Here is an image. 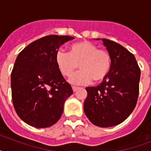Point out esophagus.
Wrapping results in <instances>:
<instances>
[{"instance_id":"obj_1","label":"esophagus","mask_w":151,"mask_h":151,"mask_svg":"<svg viewBox=\"0 0 151 151\" xmlns=\"http://www.w3.org/2000/svg\"><path fill=\"white\" fill-rule=\"evenodd\" d=\"M72 88H73V92H76V91H77V90H78V88H78V87H75V86H73V87H72Z\"/></svg>"}]
</instances>
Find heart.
<instances>
[{
  "label": "heart",
  "mask_w": 151,
  "mask_h": 151,
  "mask_svg": "<svg viewBox=\"0 0 151 151\" xmlns=\"http://www.w3.org/2000/svg\"><path fill=\"white\" fill-rule=\"evenodd\" d=\"M55 62L59 71L65 77H70L73 71L81 68L70 78L73 85H86L92 79L95 82L103 81L110 70L111 59L109 52L91 41H81L71 45L70 52H57Z\"/></svg>",
  "instance_id": "heart-1"
}]
</instances>
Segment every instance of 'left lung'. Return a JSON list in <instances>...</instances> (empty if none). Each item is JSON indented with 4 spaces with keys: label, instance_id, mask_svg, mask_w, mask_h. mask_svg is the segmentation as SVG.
I'll use <instances>...</instances> for the list:
<instances>
[{
    "label": "left lung",
    "instance_id": "1",
    "mask_svg": "<svg viewBox=\"0 0 151 151\" xmlns=\"http://www.w3.org/2000/svg\"><path fill=\"white\" fill-rule=\"evenodd\" d=\"M102 41L111 59L110 70L101 84L86 88L84 111L92 124L107 128L123 122L133 111L140 69L133 54L123 46L108 39Z\"/></svg>",
    "mask_w": 151,
    "mask_h": 151
}]
</instances>
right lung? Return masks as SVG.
<instances>
[{"instance_id":"1","label":"right lung","mask_w":151,"mask_h":151,"mask_svg":"<svg viewBox=\"0 0 151 151\" xmlns=\"http://www.w3.org/2000/svg\"><path fill=\"white\" fill-rule=\"evenodd\" d=\"M70 36L48 35L32 42L18 55L11 74L12 98L18 116L29 125L47 128L63 112L73 94L59 71L55 55Z\"/></svg>"}]
</instances>
